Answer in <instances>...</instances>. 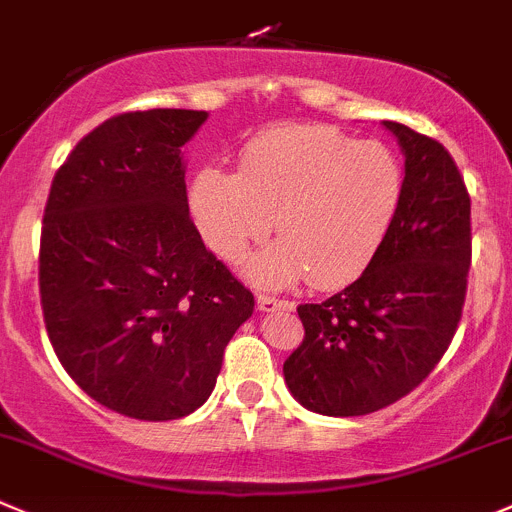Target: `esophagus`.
Masks as SVG:
<instances>
[{"label": "esophagus", "instance_id": "esophagus-1", "mask_svg": "<svg viewBox=\"0 0 512 512\" xmlns=\"http://www.w3.org/2000/svg\"><path fill=\"white\" fill-rule=\"evenodd\" d=\"M257 307H260L262 312L292 310V302L290 300H280V297H272V295H260V297H257Z\"/></svg>", "mask_w": 512, "mask_h": 512}]
</instances>
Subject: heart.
I'll list each match as a JSON object with an SVG mask.
<instances>
[{
	"mask_svg": "<svg viewBox=\"0 0 512 512\" xmlns=\"http://www.w3.org/2000/svg\"><path fill=\"white\" fill-rule=\"evenodd\" d=\"M405 197V170L382 142H357L325 124H285L252 137L240 172L205 167L190 207L202 240L225 260L270 230L282 237L250 257L245 272L262 285L307 275L322 290L370 267L393 232Z\"/></svg>",
	"mask_w": 512,
	"mask_h": 512,
	"instance_id": "heart-1",
	"label": "heart"
}]
</instances>
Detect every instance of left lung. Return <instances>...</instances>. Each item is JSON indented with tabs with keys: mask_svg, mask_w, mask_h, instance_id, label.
<instances>
[{
	"mask_svg": "<svg viewBox=\"0 0 512 512\" xmlns=\"http://www.w3.org/2000/svg\"><path fill=\"white\" fill-rule=\"evenodd\" d=\"M405 152V197L365 272L320 305L297 307L305 340L285 360L290 393L320 415L355 418L413 393L463 317L473 257L470 195L450 152L385 122Z\"/></svg>",
	"mask_w": 512,
	"mask_h": 512,
	"instance_id": "8db88e82",
	"label": "left lung"
}]
</instances>
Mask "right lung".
I'll use <instances>...</instances> for the list:
<instances>
[{
  "label": "right lung",
  "instance_id": "add662e5",
  "mask_svg": "<svg viewBox=\"0 0 512 512\" xmlns=\"http://www.w3.org/2000/svg\"><path fill=\"white\" fill-rule=\"evenodd\" d=\"M205 119L197 109L104 119L69 152L44 207L49 342L89 398L135 420L200 408L255 310L190 217L182 147Z\"/></svg>",
  "mask_w": 512,
  "mask_h": 512
}]
</instances>
